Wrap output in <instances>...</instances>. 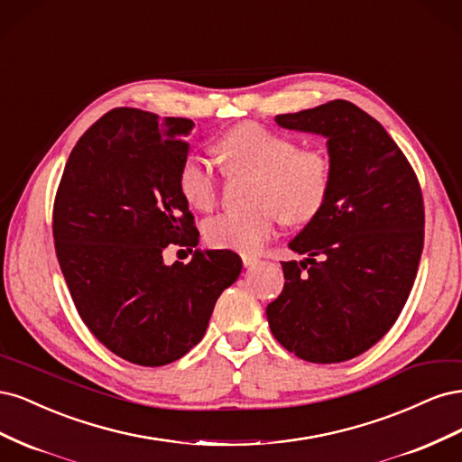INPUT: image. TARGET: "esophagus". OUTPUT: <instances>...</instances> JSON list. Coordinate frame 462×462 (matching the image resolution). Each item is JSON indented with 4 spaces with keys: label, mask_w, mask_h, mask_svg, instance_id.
Returning <instances> with one entry per match:
<instances>
[{
    "label": "esophagus",
    "mask_w": 462,
    "mask_h": 462,
    "mask_svg": "<svg viewBox=\"0 0 462 462\" xmlns=\"http://www.w3.org/2000/svg\"><path fill=\"white\" fill-rule=\"evenodd\" d=\"M243 263H245V268H253V265L258 263V258L250 256V254H243Z\"/></svg>",
    "instance_id": "1"
}]
</instances>
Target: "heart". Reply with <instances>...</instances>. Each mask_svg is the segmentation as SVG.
I'll return each instance as SVG.
<instances>
[{"instance_id":"1","label":"heart","mask_w":462,"mask_h":462,"mask_svg":"<svg viewBox=\"0 0 462 462\" xmlns=\"http://www.w3.org/2000/svg\"><path fill=\"white\" fill-rule=\"evenodd\" d=\"M229 175L254 177L250 212L212 217L204 227L206 241L216 248L254 254L275 231L279 216L289 226L309 223L324 209L331 190V162L326 152L299 148L295 138L254 121L235 125L216 144ZM185 202L208 212L219 197V177L212 163L190 153L177 173Z\"/></svg>"}]
</instances>
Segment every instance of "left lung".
<instances>
[{"instance_id":"8db88e82","label":"left lung","mask_w":462,"mask_h":462,"mask_svg":"<svg viewBox=\"0 0 462 462\" xmlns=\"http://www.w3.org/2000/svg\"><path fill=\"white\" fill-rule=\"evenodd\" d=\"M328 138L331 190L282 262L285 287L265 309L273 337L316 365L362 355L395 324L424 246V200L393 138L366 111L333 100L275 117Z\"/></svg>"}]
</instances>
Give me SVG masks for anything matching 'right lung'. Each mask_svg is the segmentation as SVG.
I'll list each match as a JSON object with an SVG mask.
<instances>
[{
  "label": "right lung",
  "mask_w": 462,
  "mask_h": 462,
  "mask_svg": "<svg viewBox=\"0 0 462 462\" xmlns=\"http://www.w3.org/2000/svg\"><path fill=\"white\" fill-rule=\"evenodd\" d=\"M194 123L116 107L79 138L53 204V241L77 310L94 337L138 366L185 356L243 262L194 250L165 265L170 245H199L177 173Z\"/></svg>",
  "instance_id": "obj_1"
}]
</instances>
